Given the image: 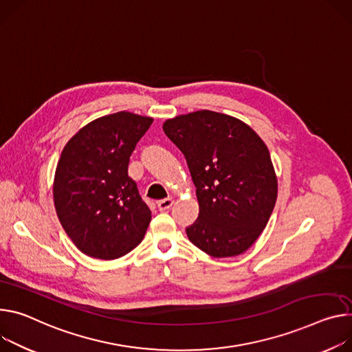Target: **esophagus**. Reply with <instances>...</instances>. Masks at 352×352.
<instances>
[{"mask_svg": "<svg viewBox=\"0 0 352 352\" xmlns=\"http://www.w3.org/2000/svg\"><path fill=\"white\" fill-rule=\"evenodd\" d=\"M173 204H174V201H173L171 198H166V199L158 201V202H157V206H158L160 210L164 212V210H168V209L173 206Z\"/></svg>", "mask_w": 352, "mask_h": 352, "instance_id": "34e87169", "label": "esophagus"}]
</instances>
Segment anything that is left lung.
<instances>
[{
  "label": "left lung",
  "mask_w": 352,
  "mask_h": 352,
  "mask_svg": "<svg viewBox=\"0 0 352 352\" xmlns=\"http://www.w3.org/2000/svg\"><path fill=\"white\" fill-rule=\"evenodd\" d=\"M163 131L185 155L197 188L199 216L185 229L190 243L216 258L244 252L276 202L267 146L241 120L206 109L168 119Z\"/></svg>",
  "instance_id": "left-lung-1"
}]
</instances>
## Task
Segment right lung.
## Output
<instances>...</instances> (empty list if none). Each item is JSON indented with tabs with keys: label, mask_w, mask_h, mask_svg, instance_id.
Returning a JSON list of instances; mask_svg holds the SVG:
<instances>
[{
	"label": "right lung",
	"mask_w": 352,
	"mask_h": 352,
	"mask_svg": "<svg viewBox=\"0 0 352 352\" xmlns=\"http://www.w3.org/2000/svg\"><path fill=\"white\" fill-rule=\"evenodd\" d=\"M151 123L131 112L102 116L84 126L61 153L53 186L56 212L89 257L119 258L144 237L151 212L127 167Z\"/></svg>",
	"instance_id": "1"
}]
</instances>
